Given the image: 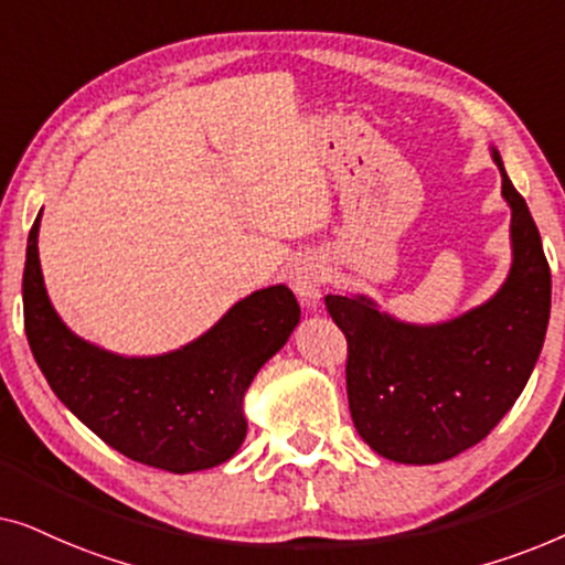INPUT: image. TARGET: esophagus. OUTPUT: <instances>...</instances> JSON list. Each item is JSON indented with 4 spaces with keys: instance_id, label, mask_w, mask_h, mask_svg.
<instances>
[{
    "instance_id": "1",
    "label": "esophagus",
    "mask_w": 565,
    "mask_h": 565,
    "mask_svg": "<svg viewBox=\"0 0 565 565\" xmlns=\"http://www.w3.org/2000/svg\"><path fill=\"white\" fill-rule=\"evenodd\" d=\"M327 280V269L316 257H300L290 267V288L296 290L298 300L303 306H319L321 285Z\"/></svg>"
}]
</instances>
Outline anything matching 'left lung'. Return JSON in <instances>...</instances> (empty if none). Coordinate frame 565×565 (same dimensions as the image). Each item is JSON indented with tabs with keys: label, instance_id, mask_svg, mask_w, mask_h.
<instances>
[{
	"label": "left lung",
	"instance_id": "8db88e82",
	"mask_svg": "<svg viewBox=\"0 0 565 565\" xmlns=\"http://www.w3.org/2000/svg\"><path fill=\"white\" fill-rule=\"evenodd\" d=\"M512 267L486 303L439 323H408L367 296H327L344 331L347 398L358 435L377 455L431 466L497 427L527 385L551 319V267L524 198L507 177Z\"/></svg>",
	"mask_w": 565,
	"mask_h": 565
}]
</instances>
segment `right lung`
I'll list each match as a JSON object with an SVG mask.
<instances>
[{
  "instance_id": "obj_1",
  "label": "right lung",
  "mask_w": 565,
  "mask_h": 565,
  "mask_svg": "<svg viewBox=\"0 0 565 565\" xmlns=\"http://www.w3.org/2000/svg\"><path fill=\"white\" fill-rule=\"evenodd\" d=\"M41 213L28 236L22 311L30 350L61 404L143 466L195 473L234 458L246 437V391L300 323L292 290H254L180 350L126 358L61 321L38 257Z\"/></svg>"
}]
</instances>
